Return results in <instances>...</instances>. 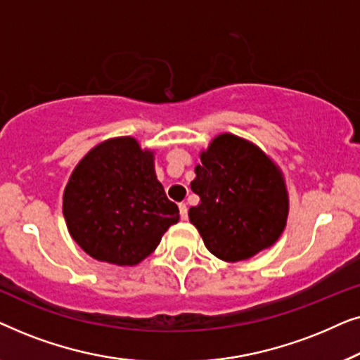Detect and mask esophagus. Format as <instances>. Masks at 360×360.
Listing matches in <instances>:
<instances>
[{
	"instance_id": "34e87169",
	"label": "esophagus",
	"mask_w": 360,
	"mask_h": 360,
	"mask_svg": "<svg viewBox=\"0 0 360 360\" xmlns=\"http://www.w3.org/2000/svg\"><path fill=\"white\" fill-rule=\"evenodd\" d=\"M179 210H180V218L181 219L188 218V206H186V203H180Z\"/></svg>"
}]
</instances>
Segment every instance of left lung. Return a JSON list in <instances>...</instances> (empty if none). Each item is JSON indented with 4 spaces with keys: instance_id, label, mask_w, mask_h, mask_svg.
I'll return each mask as SVG.
<instances>
[{
    "instance_id": "obj_1",
    "label": "left lung",
    "mask_w": 360,
    "mask_h": 360,
    "mask_svg": "<svg viewBox=\"0 0 360 360\" xmlns=\"http://www.w3.org/2000/svg\"><path fill=\"white\" fill-rule=\"evenodd\" d=\"M191 190L200 203L188 211L206 249L239 262L270 248L283 233L288 193L282 172L252 142L214 137L201 152Z\"/></svg>"
}]
</instances>
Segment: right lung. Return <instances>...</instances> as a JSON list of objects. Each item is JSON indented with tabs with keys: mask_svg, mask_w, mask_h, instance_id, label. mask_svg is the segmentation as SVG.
I'll use <instances>...</instances> for the list:
<instances>
[{
	"mask_svg": "<svg viewBox=\"0 0 360 360\" xmlns=\"http://www.w3.org/2000/svg\"><path fill=\"white\" fill-rule=\"evenodd\" d=\"M73 240L93 259L136 265L180 219L154 170V152L134 137L108 139L88 152L63 191Z\"/></svg>",
	"mask_w": 360,
	"mask_h": 360,
	"instance_id": "right-lung-1",
	"label": "right lung"
}]
</instances>
